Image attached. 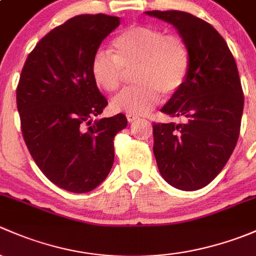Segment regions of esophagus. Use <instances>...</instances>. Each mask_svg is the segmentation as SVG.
<instances>
[{
	"instance_id": "obj_1",
	"label": "esophagus",
	"mask_w": 256,
	"mask_h": 256,
	"mask_svg": "<svg viewBox=\"0 0 256 256\" xmlns=\"http://www.w3.org/2000/svg\"><path fill=\"white\" fill-rule=\"evenodd\" d=\"M127 120L129 123H133L136 122V120H138L139 117H136V116H133V114H127Z\"/></svg>"
}]
</instances>
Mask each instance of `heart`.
<instances>
[{"label": "heart", "instance_id": "1", "mask_svg": "<svg viewBox=\"0 0 256 256\" xmlns=\"http://www.w3.org/2000/svg\"><path fill=\"white\" fill-rule=\"evenodd\" d=\"M114 52L98 48L91 60V75L107 92L118 88L126 71L136 68V85L123 88L110 100L114 112L142 116L164 96L175 94L185 82L190 54L185 42L152 26H132L113 40Z\"/></svg>", "mask_w": 256, "mask_h": 256}]
</instances>
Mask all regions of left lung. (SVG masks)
I'll list each match as a JSON object with an SVG mask.
<instances>
[{"mask_svg": "<svg viewBox=\"0 0 256 256\" xmlns=\"http://www.w3.org/2000/svg\"><path fill=\"white\" fill-rule=\"evenodd\" d=\"M170 23L190 54L187 78L162 112L184 123H154V152L164 180L182 191L207 186L230 158L240 132L244 94L226 40L204 20L182 10H148Z\"/></svg>", "mask_w": 256, "mask_h": 256, "instance_id": "1", "label": "left lung"}]
</instances>
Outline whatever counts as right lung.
<instances>
[{"label": "right lung", "instance_id": "obj_1", "mask_svg": "<svg viewBox=\"0 0 256 256\" xmlns=\"http://www.w3.org/2000/svg\"><path fill=\"white\" fill-rule=\"evenodd\" d=\"M120 17L80 14L50 30L28 55L17 86L20 128L32 158L60 188H96L114 162L122 113L92 122L108 104L91 75V60Z\"/></svg>", "mask_w": 256, "mask_h": 256}]
</instances>
